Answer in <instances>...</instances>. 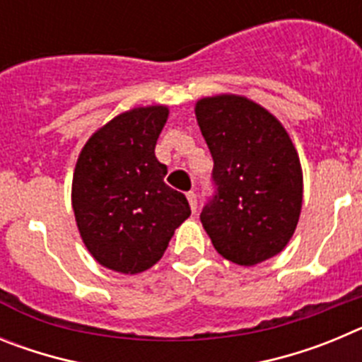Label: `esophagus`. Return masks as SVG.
I'll return each mask as SVG.
<instances>
[{"label":"esophagus","instance_id":"1","mask_svg":"<svg viewBox=\"0 0 362 362\" xmlns=\"http://www.w3.org/2000/svg\"><path fill=\"white\" fill-rule=\"evenodd\" d=\"M187 197H188V203H190L192 212H197V194H196V192L190 190L187 194Z\"/></svg>","mask_w":362,"mask_h":362}]
</instances>
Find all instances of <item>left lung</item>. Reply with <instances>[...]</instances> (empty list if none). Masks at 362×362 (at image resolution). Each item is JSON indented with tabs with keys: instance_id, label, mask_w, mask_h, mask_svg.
Listing matches in <instances>:
<instances>
[{
	"instance_id": "1",
	"label": "left lung",
	"mask_w": 362,
	"mask_h": 362,
	"mask_svg": "<svg viewBox=\"0 0 362 362\" xmlns=\"http://www.w3.org/2000/svg\"><path fill=\"white\" fill-rule=\"evenodd\" d=\"M196 117L216 187L201 223L225 259L241 267L263 263L288 245L299 221L303 170L296 146L276 116L243 95L199 99Z\"/></svg>"
}]
</instances>
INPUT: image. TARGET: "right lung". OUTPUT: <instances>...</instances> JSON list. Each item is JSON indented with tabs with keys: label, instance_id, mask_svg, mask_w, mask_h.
Segmentation results:
<instances>
[{
	"label": "right lung",
	"instance_id": "add662e5",
	"mask_svg": "<svg viewBox=\"0 0 362 362\" xmlns=\"http://www.w3.org/2000/svg\"><path fill=\"white\" fill-rule=\"evenodd\" d=\"M168 119L163 105L123 112L92 134L72 179L81 239L99 264L139 274L158 263L190 216L187 197L165 183L156 143Z\"/></svg>",
	"mask_w": 362,
	"mask_h": 362
}]
</instances>
